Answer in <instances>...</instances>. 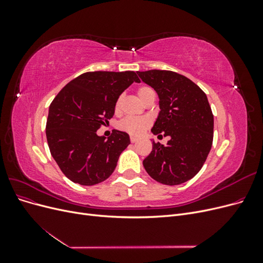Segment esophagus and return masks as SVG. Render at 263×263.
Wrapping results in <instances>:
<instances>
[{"label":"esophagus","mask_w":263,"mask_h":263,"mask_svg":"<svg viewBox=\"0 0 263 263\" xmlns=\"http://www.w3.org/2000/svg\"><path fill=\"white\" fill-rule=\"evenodd\" d=\"M138 140V138L137 137H135V136H130V141L133 142V144H134V142H136Z\"/></svg>","instance_id":"1"}]
</instances>
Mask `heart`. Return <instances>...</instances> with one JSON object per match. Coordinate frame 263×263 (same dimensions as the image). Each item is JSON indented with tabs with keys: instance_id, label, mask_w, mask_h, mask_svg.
Here are the masks:
<instances>
[{
	"instance_id": "obj_1",
	"label": "heart",
	"mask_w": 263,
	"mask_h": 263,
	"mask_svg": "<svg viewBox=\"0 0 263 263\" xmlns=\"http://www.w3.org/2000/svg\"><path fill=\"white\" fill-rule=\"evenodd\" d=\"M137 94L139 99L142 102H145L150 95L154 94V91L148 86H141L138 89ZM121 100L122 98L119 97L115 104L116 110L119 108V105H121ZM151 122L148 117H126L119 122L118 128L133 135V136H139V135H141L148 128Z\"/></svg>"
}]
</instances>
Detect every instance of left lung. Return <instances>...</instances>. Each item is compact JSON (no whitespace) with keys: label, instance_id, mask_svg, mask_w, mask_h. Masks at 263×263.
Here are the masks:
<instances>
[{"label":"left lung","instance_id":"left-lung-1","mask_svg":"<svg viewBox=\"0 0 263 263\" xmlns=\"http://www.w3.org/2000/svg\"><path fill=\"white\" fill-rule=\"evenodd\" d=\"M137 74L159 98L160 112L151 133L170 137L166 146L154 141L142 164L157 182L181 184L202 169L212 148L214 116L208 97L193 81L173 71H137Z\"/></svg>","mask_w":263,"mask_h":263}]
</instances>
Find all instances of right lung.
Returning <instances> with one entry per match:
<instances>
[{"mask_svg": "<svg viewBox=\"0 0 263 263\" xmlns=\"http://www.w3.org/2000/svg\"><path fill=\"white\" fill-rule=\"evenodd\" d=\"M134 82H140L134 71L85 72L70 81L51 102L47 141L69 180L94 185L114 172L119 156L130 144L129 135L114 129L105 139L97 130L113 117L119 95Z\"/></svg>", "mask_w": 263, "mask_h": 263, "instance_id": "right-lung-1", "label": "right lung"}]
</instances>
